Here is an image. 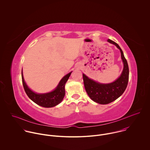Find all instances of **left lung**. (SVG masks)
<instances>
[{
    "mask_svg": "<svg viewBox=\"0 0 150 150\" xmlns=\"http://www.w3.org/2000/svg\"><path fill=\"white\" fill-rule=\"evenodd\" d=\"M107 41L115 45L121 51L124 69L120 77L113 83L104 84L96 83L89 79L84 74H83L84 84L88 96L94 102L102 105L108 104L122 95L128 86L129 80L128 64L122 50L117 43L110 39H108Z\"/></svg>",
    "mask_w": 150,
    "mask_h": 150,
    "instance_id": "obj_1",
    "label": "left lung"
}]
</instances>
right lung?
<instances>
[{
  "label": "right lung",
  "mask_w": 150,
  "mask_h": 150,
  "mask_svg": "<svg viewBox=\"0 0 150 150\" xmlns=\"http://www.w3.org/2000/svg\"><path fill=\"white\" fill-rule=\"evenodd\" d=\"M71 73V72L69 73L62 79L54 91L47 93L38 94L31 91L26 86L23 79L22 70V84L28 96L35 103L42 107H54L60 103L63 100L65 95L64 86Z\"/></svg>",
  "instance_id": "1"
}]
</instances>
